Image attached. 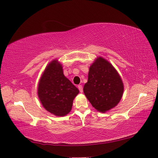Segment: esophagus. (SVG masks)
I'll return each mask as SVG.
<instances>
[{
	"instance_id": "1",
	"label": "esophagus",
	"mask_w": 158,
	"mask_h": 158,
	"mask_svg": "<svg viewBox=\"0 0 158 158\" xmlns=\"http://www.w3.org/2000/svg\"><path fill=\"white\" fill-rule=\"evenodd\" d=\"M78 88H79V91H80V92L81 93H83V86L81 85H78Z\"/></svg>"
}]
</instances>
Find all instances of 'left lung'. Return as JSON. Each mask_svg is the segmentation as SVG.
Instances as JSON below:
<instances>
[{
  "instance_id": "obj_1",
  "label": "left lung",
  "mask_w": 158,
  "mask_h": 158,
  "mask_svg": "<svg viewBox=\"0 0 158 158\" xmlns=\"http://www.w3.org/2000/svg\"><path fill=\"white\" fill-rule=\"evenodd\" d=\"M123 83L119 74L102 57H98L89 66L88 80L83 87L86 98L99 112L115 107L122 98Z\"/></svg>"
}]
</instances>
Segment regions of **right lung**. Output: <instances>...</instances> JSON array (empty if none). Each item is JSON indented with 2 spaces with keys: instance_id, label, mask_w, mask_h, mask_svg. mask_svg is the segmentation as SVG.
Listing matches in <instances>:
<instances>
[{
  "instance_id": "obj_1",
  "label": "right lung",
  "mask_w": 158,
  "mask_h": 158,
  "mask_svg": "<svg viewBox=\"0 0 158 158\" xmlns=\"http://www.w3.org/2000/svg\"><path fill=\"white\" fill-rule=\"evenodd\" d=\"M79 89L64 75L62 64L54 59L46 66L40 78L37 94L46 110L63 117L72 109L73 100Z\"/></svg>"
}]
</instances>
